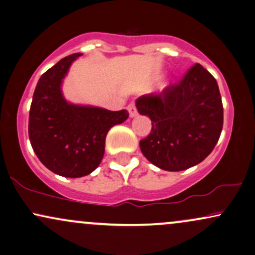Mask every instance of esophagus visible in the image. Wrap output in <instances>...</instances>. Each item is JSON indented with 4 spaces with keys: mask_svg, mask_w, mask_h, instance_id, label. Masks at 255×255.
Instances as JSON below:
<instances>
[{
    "mask_svg": "<svg viewBox=\"0 0 255 255\" xmlns=\"http://www.w3.org/2000/svg\"><path fill=\"white\" fill-rule=\"evenodd\" d=\"M128 112H129V116L130 118H135V116L137 115V110H136V107L135 104L134 103H130L128 104Z\"/></svg>",
    "mask_w": 255,
    "mask_h": 255,
    "instance_id": "34e87169",
    "label": "esophagus"
}]
</instances>
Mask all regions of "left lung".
<instances>
[{"mask_svg":"<svg viewBox=\"0 0 255 255\" xmlns=\"http://www.w3.org/2000/svg\"><path fill=\"white\" fill-rule=\"evenodd\" d=\"M137 112L152 121L140 140L142 154L166 171H183L203 161L220 139L223 106L219 85L209 71L195 64L180 81L161 93L136 100Z\"/></svg>","mask_w":255,"mask_h":255,"instance_id":"1","label":"left lung"}]
</instances>
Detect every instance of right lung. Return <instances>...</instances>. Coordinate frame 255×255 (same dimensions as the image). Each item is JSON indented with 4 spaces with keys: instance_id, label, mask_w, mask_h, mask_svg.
I'll return each mask as SVG.
<instances>
[{
    "instance_id": "1",
    "label": "right lung",
    "mask_w": 255,
    "mask_h": 255,
    "mask_svg": "<svg viewBox=\"0 0 255 255\" xmlns=\"http://www.w3.org/2000/svg\"><path fill=\"white\" fill-rule=\"evenodd\" d=\"M70 54L48 69L36 84L29 109L28 135L39 160L52 172L67 178L87 176L104 155L106 136L113 126L128 119L127 110L69 103L61 83L73 60Z\"/></svg>"
}]
</instances>
